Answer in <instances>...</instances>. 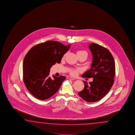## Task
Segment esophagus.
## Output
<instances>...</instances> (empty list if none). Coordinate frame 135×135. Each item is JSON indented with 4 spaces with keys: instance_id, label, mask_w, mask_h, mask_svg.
Returning a JSON list of instances; mask_svg holds the SVG:
<instances>
[{
    "instance_id": "obj_1",
    "label": "esophagus",
    "mask_w": 135,
    "mask_h": 135,
    "mask_svg": "<svg viewBox=\"0 0 135 135\" xmlns=\"http://www.w3.org/2000/svg\"><path fill=\"white\" fill-rule=\"evenodd\" d=\"M67 79H69V80H74L75 79L74 78H73L70 77H67Z\"/></svg>"
}]
</instances>
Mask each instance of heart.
I'll return each mask as SVG.
<instances>
[{
  "label": "heart",
  "mask_w": 135,
  "mask_h": 135,
  "mask_svg": "<svg viewBox=\"0 0 135 135\" xmlns=\"http://www.w3.org/2000/svg\"><path fill=\"white\" fill-rule=\"evenodd\" d=\"M77 55L78 57L80 56H84L85 57H87L88 55V52L86 51L85 50H78L77 52ZM66 55H64L63 56V58H64L65 57ZM80 71V69H70L69 70V72L70 73V74L73 76H76L77 75L79 72Z\"/></svg>",
  "instance_id": "obj_1"
}]
</instances>
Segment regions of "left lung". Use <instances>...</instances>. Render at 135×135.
Segmentation results:
<instances>
[{"label": "left lung", "instance_id": "8db88e82", "mask_svg": "<svg viewBox=\"0 0 135 135\" xmlns=\"http://www.w3.org/2000/svg\"><path fill=\"white\" fill-rule=\"evenodd\" d=\"M93 55L91 68L82 77L93 78V81L84 83V89L78 93L88 102L99 100L109 92L114 83L115 65L113 56L109 50L96 43L90 44Z\"/></svg>", "mask_w": 135, "mask_h": 135}]
</instances>
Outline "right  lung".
Listing matches in <instances>:
<instances>
[{
    "instance_id": "add662e5",
    "label": "right lung",
    "mask_w": 135,
    "mask_h": 135,
    "mask_svg": "<svg viewBox=\"0 0 135 135\" xmlns=\"http://www.w3.org/2000/svg\"><path fill=\"white\" fill-rule=\"evenodd\" d=\"M70 45L48 40L36 45L26 54L23 62V81L27 89L35 98L45 100L57 92L66 77L49 76L51 68L60 63Z\"/></svg>"
}]
</instances>
